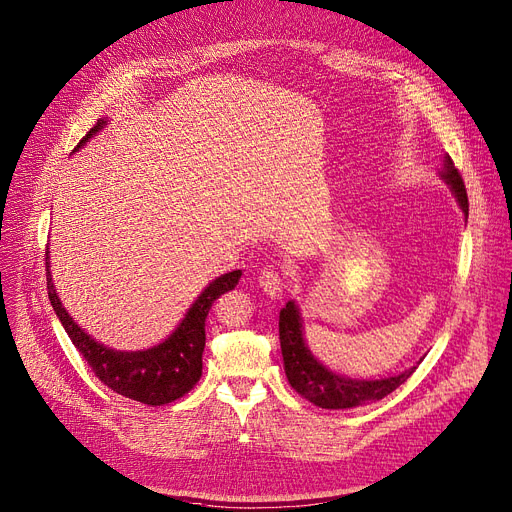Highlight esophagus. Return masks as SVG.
<instances>
[{
    "instance_id": "obj_1",
    "label": "esophagus",
    "mask_w": 512,
    "mask_h": 512,
    "mask_svg": "<svg viewBox=\"0 0 512 512\" xmlns=\"http://www.w3.org/2000/svg\"><path fill=\"white\" fill-rule=\"evenodd\" d=\"M257 280H259V286H261V290L267 294V297H272V299H274V297H280L284 282H282V276H280V272L276 270V267H272V265L263 267Z\"/></svg>"
}]
</instances>
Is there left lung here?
<instances>
[{
  "label": "left lung",
  "mask_w": 512,
  "mask_h": 512,
  "mask_svg": "<svg viewBox=\"0 0 512 512\" xmlns=\"http://www.w3.org/2000/svg\"><path fill=\"white\" fill-rule=\"evenodd\" d=\"M440 176L450 186L452 195L459 201L467 218L469 199L465 182L448 155L444 157V170L440 172ZM280 346L284 357V371L290 386L321 409H353L367 405V402L382 400L400 384H405L415 371V367H411L384 380H351L330 371L324 363H319L311 355L309 346L305 344L303 319L294 301H288L286 307L280 311Z\"/></svg>",
  "instance_id": "1"
}]
</instances>
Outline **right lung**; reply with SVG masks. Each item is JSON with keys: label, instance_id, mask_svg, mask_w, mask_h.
<instances>
[{"label": "right lung", "instance_id": "1", "mask_svg": "<svg viewBox=\"0 0 512 512\" xmlns=\"http://www.w3.org/2000/svg\"><path fill=\"white\" fill-rule=\"evenodd\" d=\"M105 126V120L85 134L76 149L83 147L93 134ZM74 149V151H76ZM47 265V294L53 311L60 317L66 334L70 336L76 351L85 357L97 378L114 392L139 400L149 407H161L168 402L182 398L199 382L203 369V348H205V319L215 299L232 290L242 272L234 270L209 282V286L199 294L197 301L186 311L178 328L157 346L145 351H114L95 338H91L64 309L56 288H53L49 272V251H45Z\"/></svg>", "mask_w": 512, "mask_h": 512}]
</instances>
